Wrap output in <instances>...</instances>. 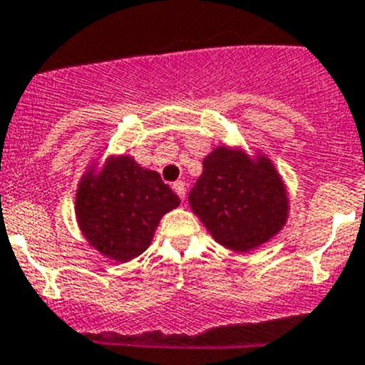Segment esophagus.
Returning a JSON list of instances; mask_svg holds the SVG:
<instances>
[{"label":"esophagus","instance_id":"esophagus-1","mask_svg":"<svg viewBox=\"0 0 365 365\" xmlns=\"http://www.w3.org/2000/svg\"><path fill=\"white\" fill-rule=\"evenodd\" d=\"M172 188H173V192H175L177 195L180 197V200H185V197H186V185H185V182H182V180H177V182H173Z\"/></svg>","mask_w":365,"mask_h":365}]
</instances>
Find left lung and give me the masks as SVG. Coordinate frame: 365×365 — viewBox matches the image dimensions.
Wrapping results in <instances>:
<instances>
[{"label": "left lung", "mask_w": 365, "mask_h": 365, "mask_svg": "<svg viewBox=\"0 0 365 365\" xmlns=\"http://www.w3.org/2000/svg\"><path fill=\"white\" fill-rule=\"evenodd\" d=\"M210 235L232 252H252L272 240L289 217V195L272 159L240 146H215L188 195Z\"/></svg>", "instance_id": "left-lung-1"}]
</instances>
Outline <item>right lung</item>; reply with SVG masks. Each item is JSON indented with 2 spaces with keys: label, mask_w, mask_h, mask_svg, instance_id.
<instances>
[{
  "label": "right lung",
  "mask_w": 365,
  "mask_h": 365,
  "mask_svg": "<svg viewBox=\"0 0 365 365\" xmlns=\"http://www.w3.org/2000/svg\"><path fill=\"white\" fill-rule=\"evenodd\" d=\"M180 199L155 170L132 155L92 159L76 192V220L88 246L106 259L128 262L146 252L160 219Z\"/></svg>",
  "instance_id": "add662e5"
}]
</instances>
